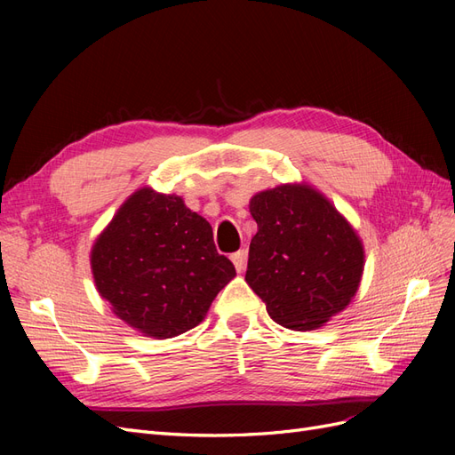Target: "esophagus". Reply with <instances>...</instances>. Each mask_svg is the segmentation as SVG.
Segmentation results:
<instances>
[{
  "label": "esophagus",
  "mask_w": 455,
  "mask_h": 455,
  "mask_svg": "<svg viewBox=\"0 0 455 455\" xmlns=\"http://www.w3.org/2000/svg\"><path fill=\"white\" fill-rule=\"evenodd\" d=\"M231 261H233V266H235V269H237L239 273L244 271V266H246V251L233 252V254H231Z\"/></svg>",
  "instance_id": "1"
}]
</instances>
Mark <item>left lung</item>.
<instances>
[{"label": "left lung", "mask_w": 455, "mask_h": 455, "mask_svg": "<svg viewBox=\"0 0 455 455\" xmlns=\"http://www.w3.org/2000/svg\"><path fill=\"white\" fill-rule=\"evenodd\" d=\"M258 233L244 281L271 319L311 330L346 309L359 288L364 251L353 228L319 191L279 186L251 199Z\"/></svg>", "instance_id": "left-lung-1"}]
</instances>
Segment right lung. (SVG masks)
<instances>
[{"mask_svg": "<svg viewBox=\"0 0 455 455\" xmlns=\"http://www.w3.org/2000/svg\"><path fill=\"white\" fill-rule=\"evenodd\" d=\"M96 288L119 319L154 338L197 326L235 277L212 228L176 196L144 188L121 206L92 246Z\"/></svg>", "mask_w": 455, "mask_h": 455, "instance_id": "right-lung-1", "label": "right lung"}]
</instances>
